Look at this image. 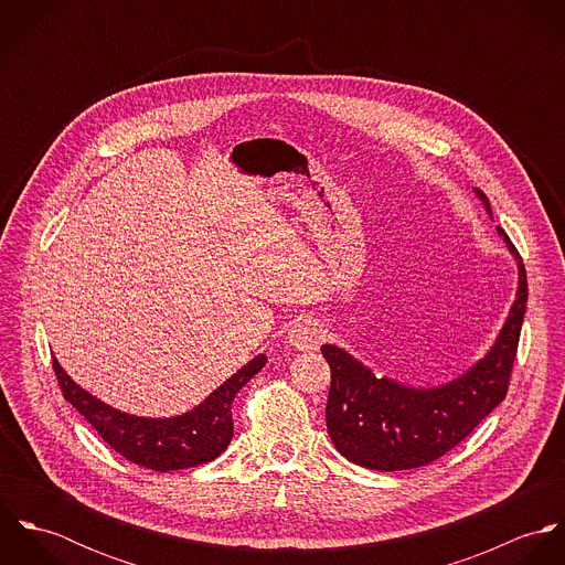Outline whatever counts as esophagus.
<instances>
[{
  "mask_svg": "<svg viewBox=\"0 0 565 565\" xmlns=\"http://www.w3.org/2000/svg\"><path fill=\"white\" fill-rule=\"evenodd\" d=\"M322 326L316 320H300L294 323L289 330V345L296 350H316L322 343Z\"/></svg>",
  "mask_w": 565,
  "mask_h": 565,
  "instance_id": "esophagus-1",
  "label": "esophagus"
}]
</instances>
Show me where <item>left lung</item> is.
Masks as SVG:
<instances>
[{
    "label": "left lung",
    "mask_w": 565,
    "mask_h": 565,
    "mask_svg": "<svg viewBox=\"0 0 565 565\" xmlns=\"http://www.w3.org/2000/svg\"><path fill=\"white\" fill-rule=\"evenodd\" d=\"M477 195L491 215L481 189ZM498 235L518 258V298L489 354L461 379L435 390H413L379 379L337 345H322L330 365L326 426L334 448L348 461L381 472L426 466L463 441L504 401L526 313L529 282L520 252L500 226Z\"/></svg>",
    "instance_id": "1"
}]
</instances>
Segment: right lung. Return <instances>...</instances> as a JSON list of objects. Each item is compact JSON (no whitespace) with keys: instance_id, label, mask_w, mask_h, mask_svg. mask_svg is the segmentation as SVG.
I'll list each match as a JSON object with an SVG mask.
<instances>
[{"instance_id":"add662e5","label":"right lung","mask_w":565,"mask_h":565,"mask_svg":"<svg viewBox=\"0 0 565 565\" xmlns=\"http://www.w3.org/2000/svg\"><path fill=\"white\" fill-rule=\"evenodd\" d=\"M265 361L267 356L258 354L198 408L169 419L135 417L99 403L65 374L56 359H52V365L65 401L76 406L115 452L148 470L169 472L209 463L228 448L233 439V401L243 385L263 370Z\"/></svg>"}]
</instances>
